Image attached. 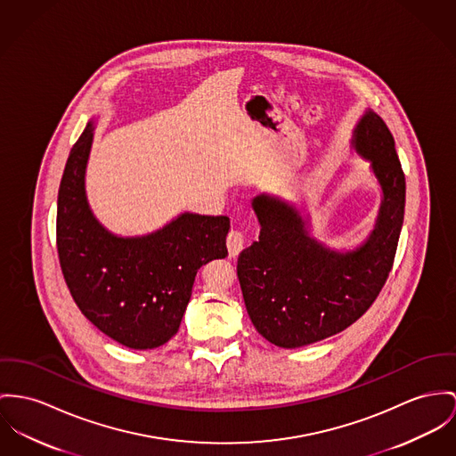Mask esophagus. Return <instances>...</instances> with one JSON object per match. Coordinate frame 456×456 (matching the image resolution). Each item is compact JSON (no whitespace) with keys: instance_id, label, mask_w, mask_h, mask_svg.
<instances>
[{"instance_id":"34e87169","label":"esophagus","mask_w":456,"mask_h":456,"mask_svg":"<svg viewBox=\"0 0 456 456\" xmlns=\"http://www.w3.org/2000/svg\"><path fill=\"white\" fill-rule=\"evenodd\" d=\"M246 236L243 231L240 229H231L227 234V249L231 256H236L241 253V249L245 248Z\"/></svg>"}]
</instances>
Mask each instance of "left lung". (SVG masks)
<instances>
[{"instance_id": "8db88e82", "label": "left lung", "mask_w": 456, "mask_h": 456, "mask_svg": "<svg viewBox=\"0 0 456 456\" xmlns=\"http://www.w3.org/2000/svg\"><path fill=\"white\" fill-rule=\"evenodd\" d=\"M354 145L371 161L384 201L370 240L337 253L309 238L300 215L278 200L258 196V241L238 258L246 311L271 344L295 349L344 331L364 314L386 284L404 218L406 180L386 121L368 110Z\"/></svg>"}]
</instances>
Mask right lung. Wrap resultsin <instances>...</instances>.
<instances>
[{
    "instance_id": "obj_1",
    "label": "right lung",
    "mask_w": 456,
    "mask_h": 456,
    "mask_svg": "<svg viewBox=\"0 0 456 456\" xmlns=\"http://www.w3.org/2000/svg\"><path fill=\"white\" fill-rule=\"evenodd\" d=\"M88 125L72 145L57 200V251L81 314L130 349L167 344L180 326L198 269L227 255L229 216L183 213L143 238H116L94 218L85 168Z\"/></svg>"
}]
</instances>
